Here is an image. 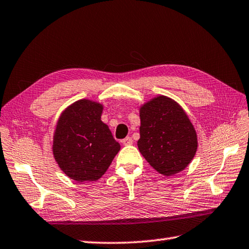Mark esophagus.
Here are the masks:
<instances>
[{
    "label": "esophagus",
    "instance_id": "1",
    "mask_svg": "<svg viewBox=\"0 0 249 249\" xmlns=\"http://www.w3.org/2000/svg\"><path fill=\"white\" fill-rule=\"evenodd\" d=\"M122 142H123L124 145H130V144H133L134 140L131 139L130 137H126L125 139H123V141H122Z\"/></svg>",
    "mask_w": 249,
    "mask_h": 249
}]
</instances>
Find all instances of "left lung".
I'll return each mask as SVG.
<instances>
[{"mask_svg":"<svg viewBox=\"0 0 249 249\" xmlns=\"http://www.w3.org/2000/svg\"><path fill=\"white\" fill-rule=\"evenodd\" d=\"M138 149L157 172L173 176L191 163L197 150V136L178 102L158 96L139 109Z\"/></svg>","mask_w":249,"mask_h":249,"instance_id":"1","label":"left lung"}]
</instances>
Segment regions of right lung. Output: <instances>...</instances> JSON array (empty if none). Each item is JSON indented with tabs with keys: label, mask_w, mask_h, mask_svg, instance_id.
Instances as JSON below:
<instances>
[{
	"label": "right lung",
	"mask_w": 249,
	"mask_h": 249,
	"mask_svg": "<svg viewBox=\"0 0 249 249\" xmlns=\"http://www.w3.org/2000/svg\"><path fill=\"white\" fill-rule=\"evenodd\" d=\"M104 106L81 99L62 112L53 140V154L60 169L79 182L101 178L121 149L109 126L101 121Z\"/></svg>",
	"instance_id": "obj_1"
}]
</instances>
